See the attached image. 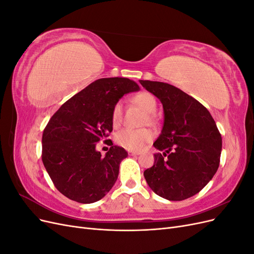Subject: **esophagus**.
Returning <instances> with one entry per match:
<instances>
[{
	"instance_id": "obj_1",
	"label": "esophagus",
	"mask_w": 254,
	"mask_h": 254,
	"mask_svg": "<svg viewBox=\"0 0 254 254\" xmlns=\"http://www.w3.org/2000/svg\"><path fill=\"white\" fill-rule=\"evenodd\" d=\"M128 155L129 156H132V157H136L140 155V152H135V151H128Z\"/></svg>"
}]
</instances>
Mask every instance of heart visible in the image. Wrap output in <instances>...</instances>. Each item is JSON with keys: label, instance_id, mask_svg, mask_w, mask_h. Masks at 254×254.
<instances>
[{"label": "heart", "instance_id": "heart-1", "mask_svg": "<svg viewBox=\"0 0 254 254\" xmlns=\"http://www.w3.org/2000/svg\"><path fill=\"white\" fill-rule=\"evenodd\" d=\"M134 103L142 108L147 114V120L150 122L153 119L152 113L157 110V101L149 92H141L133 98ZM124 117V105L122 101H119L114 104L112 112H111V122L114 127L119 126ZM152 137L151 132L148 129H131L125 128L122 129L115 134V142L122 147L128 150L140 151L144 148V146L147 144Z\"/></svg>", "mask_w": 254, "mask_h": 254}]
</instances>
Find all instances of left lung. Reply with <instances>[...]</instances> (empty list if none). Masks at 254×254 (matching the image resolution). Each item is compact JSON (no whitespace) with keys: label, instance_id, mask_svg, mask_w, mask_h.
<instances>
[{"label":"left lung","instance_id":"1","mask_svg":"<svg viewBox=\"0 0 254 254\" xmlns=\"http://www.w3.org/2000/svg\"><path fill=\"white\" fill-rule=\"evenodd\" d=\"M163 105L164 124L153 146L155 163L144 172L149 188L167 200L199 193L220 162L221 135L203 105L170 83L140 80Z\"/></svg>","mask_w":254,"mask_h":254}]
</instances>
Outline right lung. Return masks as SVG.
Here are the masks:
<instances>
[{
  "label": "right lung",
  "mask_w": 254,
  "mask_h": 254,
  "mask_svg": "<svg viewBox=\"0 0 254 254\" xmlns=\"http://www.w3.org/2000/svg\"><path fill=\"white\" fill-rule=\"evenodd\" d=\"M129 78H101L66 101L49 121L42 134V162L54 186L71 200L92 203L114 186L120 163L128 153L111 144L105 157L96 144L112 131L114 104L139 91ZM112 143V142H111Z\"/></svg>",
  "instance_id": "add662e5"
}]
</instances>
